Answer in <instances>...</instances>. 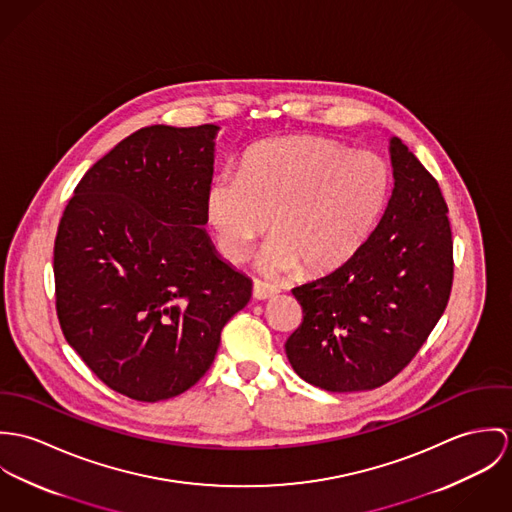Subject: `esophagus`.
Instances as JSON below:
<instances>
[{
  "label": "esophagus",
  "mask_w": 512,
  "mask_h": 512,
  "mask_svg": "<svg viewBox=\"0 0 512 512\" xmlns=\"http://www.w3.org/2000/svg\"><path fill=\"white\" fill-rule=\"evenodd\" d=\"M277 294H279V288L273 284L263 283V281L253 283V298H257V300H269Z\"/></svg>",
  "instance_id": "1"
}]
</instances>
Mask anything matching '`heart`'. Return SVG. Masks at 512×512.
I'll list each match as a JSON object with an SVG mask.
<instances>
[{"instance_id":"heart-1","label":"heart","mask_w":512,"mask_h":512,"mask_svg":"<svg viewBox=\"0 0 512 512\" xmlns=\"http://www.w3.org/2000/svg\"><path fill=\"white\" fill-rule=\"evenodd\" d=\"M389 196L391 167L381 155L298 135L247 149L239 171L226 169L210 180L204 206L229 261L247 257L271 216L273 235L257 257L259 269L326 275L369 241Z\"/></svg>"}]
</instances>
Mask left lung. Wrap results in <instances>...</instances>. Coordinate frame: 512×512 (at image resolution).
<instances>
[{
  "mask_svg": "<svg viewBox=\"0 0 512 512\" xmlns=\"http://www.w3.org/2000/svg\"><path fill=\"white\" fill-rule=\"evenodd\" d=\"M391 163L395 188L369 241L340 269L292 288L304 320L284 343L286 357L330 393L397 377L450 300L454 241L442 190L398 137Z\"/></svg>",
  "mask_w": 512,
  "mask_h": 512,
  "instance_id": "1",
  "label": "left lung"
}]
</instances>
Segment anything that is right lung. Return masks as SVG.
Instances as JSON below:
<instances>
[{"mask_svg": "<svg viewBox=\"0 0 512 512\" xmlns=\"http://www.w3.org/2000/svg\"><path fill=\"white\" fill-rule=\"evenodd\" d=\"M218 125L143 127L82 176L55 239L62 334L110 389L141 402L210 369L251 279L204 226Z\"/></svg>", "mask_w": 512, "mask_h": 512, "instance_id": "1", "label": "right lung"}]
</instances>
